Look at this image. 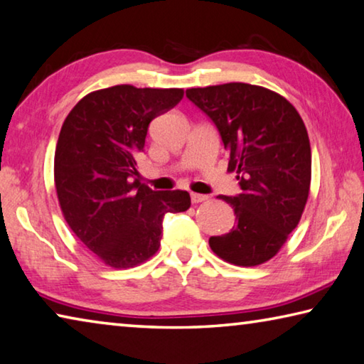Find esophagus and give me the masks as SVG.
Wrapping results in <instances>:
<instances>
[{
	"label": "esophagus",
	"mask_w": 364,
	"mask_h": 364,
	"mask_svg": "<svg viewBox=\"0 0 364 364\" xmlns=\"http://www.w3.org/2000/svg\"><path fill=\"white\" fill-rule=\"evenodd\" d=\"M190 198H192V203H201V201L208 200V195H201V193H190Z\"/></svg>",
	"instance_id": "obj_1"
}]
</instances>
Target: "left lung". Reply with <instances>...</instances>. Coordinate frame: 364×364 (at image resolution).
<instances>
[{
    "label": "left lung",
    "instance_id": "8db88e82",
    "mask_svg": "<svg viewBox=\"0 0 364 364\" xmlns=\"http://www.w3.org/2000/svg\"><path fill=\"white\" fill-rule=\"evenodd\" d=\"M186 95L218 129L240 186V193L218 196L232 206L235 224L229 234L210 237V247L232 264L264 263L305 210L311 182L305 124L281 95L250 83L188 88Z\"/></svg>",
    "mask_w": 364,
    "mask_h": 364
}]
</instances>
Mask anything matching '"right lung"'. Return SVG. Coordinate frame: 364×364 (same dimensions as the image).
Here are the masks:
<instances>
[{
	"label": "right lung",
	"mask_w": 364,
	"mask_h": 364,
	"mask_svg": "<svg viewBox=\"0 0 364 364\" xmlns=\"http://www.w3.org/2000/svg\"><path fill=\"white\" fill-rule=\"evenodd\" d=\"M182 88L116 85L83 97L69 112L55 153L58 200L69 228L111 267L158 252L168 213L190 208L186 190L141 186L136 158L148 126L182 100Z\"/></svg>",
	"instance_id": "right-lung-1"
}]
</instances>
